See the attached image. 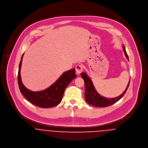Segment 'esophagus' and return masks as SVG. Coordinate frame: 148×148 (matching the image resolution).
Returning <instances> with one entry per match:
<instances>
[{"label": "esophagus", "mask_w": 148, "mask_h": 148, "mask_svg": "<svg viewBox=\"0 0 148 148\" xmlns=\"http://www.w3.org/2000/svg\"><path fill=\"white\" fill-rule=\"evenodd\" d=\"M75 69H76V72L77 74L80 75L83 70V66L82 64H78L76 66Z\"/></svg>", "instance_id": "obj_1"}]
</instances>
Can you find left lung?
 Segmentation results:
<instances>
[{"label": "left lung", "mask_w": 148, "mask_h": 148, "mask_svg": "<svg viewBox=\"0 0 148 148\" xmlns=\"http://www.w3.org/2000/svg\"><path fill=\"white\" fill-rule=\"evenodd\" d=\"M123 49H124L125 55L127 59L129 60V58L127 55L124 45H123ZM81 76L84 80L85 101L91 106H98V107H106L116 103L120 99H121L123 97V96L124 95V94L126 93L130 83V80H129V83L127 85V88L125 89L124 92L119 96L114 98H106L100 95V94L97 93V92L96 91V90L94 87V85L93 84V83L91 79L86 73L85 72L82 73Z\"/></svg>", "instance_id": "1"}]
</instances>
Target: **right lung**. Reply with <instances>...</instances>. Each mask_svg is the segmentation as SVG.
<instances>
[{"label": "right lung", "mask_w": 148, "mask_h": 148, "mask_svg": "<svg viewBox=\"0 0 148 148\" xmlns=\"http://www.w3.org/2000/svg\"><path fill=\"white\" fill-rule=\"evenodd\" d=\"M23 55L24 53L19 64L18 76V85L22 95L30 103L40 108H51L59 104L66 87L76 77L75 69L64 72L58 80L48 88L41 91L33 92L26 88L21 82V69Z\"/></svg>", "instance_id": "1"}]
</instances>
